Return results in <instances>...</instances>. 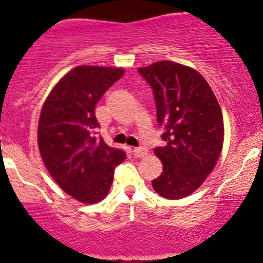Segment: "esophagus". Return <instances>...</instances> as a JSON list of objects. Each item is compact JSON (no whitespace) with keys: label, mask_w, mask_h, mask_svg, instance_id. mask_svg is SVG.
Segmentation results:
<instances>
[{"label":"esophagus","mask_w":263,"mask_h":263,"mask_svg":"<svg viewBox=\"0 0 263 263\" xmlns=\"http://www.w3.org/2000/svg\"><path fill=\"white\" fill-rule=\"evenodd\" d=\"M132 153H134V155L136 156V158H144V156L147 155V150L144 147H136L132 150Z\"/></svg>","instance_id":"34e87169"}]
</instances>
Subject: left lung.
I'll return each mask as SVG.
<instances>
[{
  "mask_svg": "<svg viewBox=\"0 0 263 263\" xmlns=\"http://www.w3.org/2000/svg\"><path fill=\"white\" fill-rule=\"evenodd\" d=\"M154 90L156 118L165 146L155 155L163 172L151 182L156 193L179 200L195 192L216 165L224 144V119L213 89L195 68L173 61L139 67Z\"/></svg>",
  "mask_w": 263,
  "mask_h": 263,
  "instance_id": "left-lung-1",
  "label": "left lung"
}]
</instances>
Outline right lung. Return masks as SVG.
<instances>
[{
  "instance_id": "1",
  "label": "right lung",
  "mask_w": 263,
  "mask_h": 263,
  "mask_svg": "<svg viewBox=\"0 0 263 263\" xmlns=\"http://www.w3.org/2000/svg\"><path fill=\"white\" fill-rule=\"evenodd\" d=\"M124 68L78 66L53 86L42 107L38 146L54 182L81 203L100 202L109 193L116 165L126 154L97 140L95 105L123 76Z\"/></svg>"
}]
</instances>
